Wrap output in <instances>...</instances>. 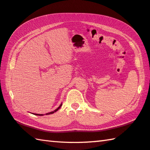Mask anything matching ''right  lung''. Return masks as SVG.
<instances>
[{
	"instance_id": "obj_1",
	"label": "right lung",
	"mask_w": 150,
	"mask_h": 150,
	"mask_svg": "<svg viewBox=\"0 0 150 150\" xmlns=\"http://www.w3.org/2000/svg\"><path fill=\"white\" fill-rule=\"evenodd\" d=\"M62 104H61L60 105V106H59V107H58L57 109H55V110H54V111H52V112H48V113H46L45 114V115H52V114H53V113H54V112H55L56 111H57L58 110H59V109L61 108V106H62ZM34 115H38V116H43L44 115H40V114H34Z\"/></svg>"
}]
</instances>
